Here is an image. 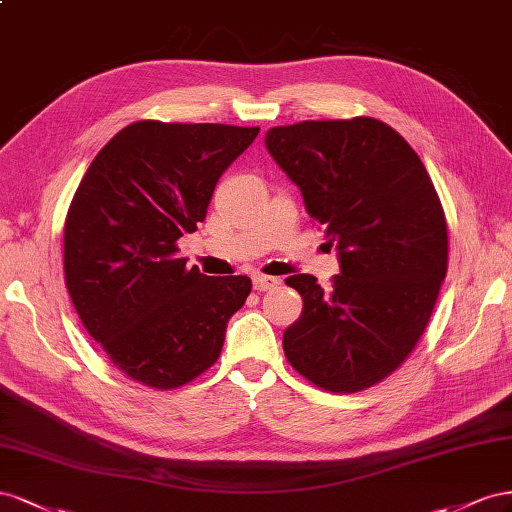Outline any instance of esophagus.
<instances>
[{
  "label": "esophagus",
  "instance_id": "obj_1",
  "mask_svg": "<svg viewBox=\"0 0 512 512\" xmlns=\"http://www.w3.org/2000/svg\"><path fill=\"white\" fill-rule=\"evenodd\" d=\"M279 285H281L279 276H266V274L253 276V287H255L257 291H270V289L279 287Z\"/></svg>",
  "mask_w": 512,
  "mask_h": 512
}]
</instances>
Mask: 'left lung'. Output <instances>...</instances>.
<instances>
[{
  "label": "left lung",
  "mask_w": 512,
  "mask_h": 512,
  "mask_svg": "<svg viewBox=\"0 0 512 512\" xmlns=\"http://www.w3.org/2000/svg\"><path fill=\"white\" fill-rule=\"evenodd\" d=\"M266 148L339 251L330 287L285 279L302 315L283 334L294 371L328 392H360L397 371L425 332L448 270V227L420 156L367 115L274 126Z\"/></svg>",
  "instance_id": "obj_1"
}]
</instances>
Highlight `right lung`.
Listing matches in <instances>:
<instances>
[{"instance_id": "obj_1", "label": "right lung", "mask_w": 512, "mask_h": 512, "mask_svg": "<svg viewBox=\"0 0 512 512\" xmlns=\"http://www.w3.org/2000/svg\"><path fill=\"white\" fill-rule=\"evenodd\" d=\"M257 126L128 124L102 148L64 223V276L90 337L115 369L156 390L180 388L221 356L248 276L186 268L178 240L206 218L218 178Z\"/></svg>"}]
</instances>
